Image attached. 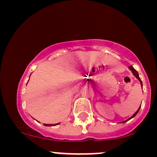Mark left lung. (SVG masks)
I'll return each mask as SVG.
<instances>
[{"label": "left lung", "instance_id": "left-lung-1", "mask_svg": "<svg viewBox=\"0 0 157 157\" xmlns=\"http://www.w3.org/2000/svg\"><path fill=\"white\" fill-rule=\"evenodd\" d=\"M128 68H129V69H130V70H131V72H132V73H133V75H134V76H135V77H136V79H137V80H138L139 81H140V84H141V86H142V80H140V77H139V74H138V72H137V71H136V70H135V69H134V68H133V66H129V67H128ZM141 104H142V103H141ZM140 107H141V106H140V108H139V109H138V110H137V111H136V112H135V113H134V114H133V116H131L130 118H128V120H125V121H124V122H123V123H124V122H125L128 121V120H131V119L134 118V117H135V116H136V114H137V113L139 112V111H140Z\"/></svg>", "mask_w": 157, "mask_h": 157}]
</instances>
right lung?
I'll return each mask as SVG.
<instances>
[{
	"instance_id": "right-lung-1",
	"label": "right lung",
	"mask_w": 157,
	"mask_h": 157,
	"mask_svg": "<svg viewBox=\"0 0 157 157\" xmlns=\"http://www.w3.org/2000/svg\"><path fill=\"white\" fill-rule=\"evenodd\" d=\"M29 77H30V76H29ZM28 82H29V80H28ZM26 85H27V83H26ZM59 124L60 123H57V124H44V125H45V126H55V125H59Z\"/></svg>"
}]
</instances>
